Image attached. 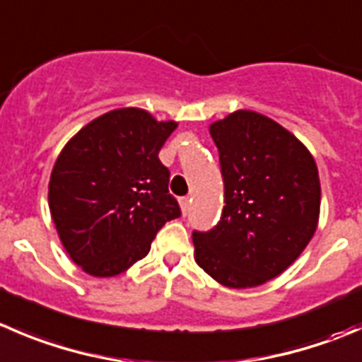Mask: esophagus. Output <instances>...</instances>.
Masks as SVG:
<instances>
[{"label":"esophagus","mask_w":362,"mask_h":362,"mask_svg":"<svg viewBox=\"0 0 362 362\" xmlns=\"http://www.w3.org/2000/svg\"><path fill=\"white\" fill-rule=\"evenodd\" d=\"M180 209H182V214H187V210H189V198L187 196H185V198H180Z\"/></svg>","instance_id":"esophagus-1"}]
</instances>
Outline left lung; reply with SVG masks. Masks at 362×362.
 Listing matches in <instances>:
<instances>
[{
    "label": "left lung",
    "mask_w": 362,
    "mask_h": 362,
    "mask_svg": "<svg viewBox=\"0 0 362 362\" xmlns=\"http://www.w3.org/2000/svg\"><path fill=\"white\" fill-rule=\"evenodd\" d=\"M219 150L224 209L192 231L196 263L228 288H251L288 269L315 235L320 178L310 150L278 122L235 111L210 125Z\"/></svg>",
    "instance_id": "8db88e82"
}]
</instances>
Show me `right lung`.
<instances>
[{
	"mask_svg": "<svg viewBox=\"0 0 362 362\" xmlns=\"http://www.w3.org/2000/svg\"><path fill=\"white\" fill-rule=\"evenodd\" d=\"M177 122L138 107L84 125L56 159L49 209L63 247L90 276L111 278L148 255L157 231L180 217L159 152Z\"/></svg>",
	"mask_w": 362,
	"mask_h": 362,
	"instance_id": "right-lung-1",
	"label": "right lung"
}]
</instances>
